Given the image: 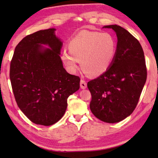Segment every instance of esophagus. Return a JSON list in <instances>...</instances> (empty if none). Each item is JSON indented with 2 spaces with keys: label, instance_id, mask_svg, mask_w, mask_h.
<instances>
[{
  "label": "esophagus",
  "instance_id": "esophagus-1",
  "mask_svg": "<svg viewBox=\"0 0 158 158\" xmlns=\"http://www.w3.org/2000/svg\"><path fill=\"white\" fill-rule=\"evenodd\" d=\"M80 87L82 89H85V88L87 87V83L84 79H81V81H80Z\"/></svg>",
  "mask_w": 158,
  "mask_h": 158
}]
</instances>
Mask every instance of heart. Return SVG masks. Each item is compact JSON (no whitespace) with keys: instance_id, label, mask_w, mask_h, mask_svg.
<instances>
[{"instance_id":"1","label":"heart","mask_w":158,"mask_h":158,"mask_svg":"<svg viewBox=\"0 0 158 158\" xmlns=\"http://www.w3.org/2000/svg\"><path fill=\"white\" fill-rule=\"evenodd\" d=\"M69 53H61V59L72 73L79 68V61L88 73L99 76L107 70L116 51L114 37L107 33L81 31L68 44Z\"/></svg>"}]
</instances>
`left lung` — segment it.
Instances as JSON below:
<instances>
[{"mask_svg":"<svg viewBox=\"0 0 158 158\" xmlns=\"http://www.w3.org/2000/svg\"><path fill=\"white\" fill-rule=\"evenodd\" d=\"M116 32L118 42L111 66L88 82L90 109L100 121L114 123L129 116L137 106L147 78L146 60L139 42L117 25L106 26Z\"/></svg>","mask_w":158,"mask_h":158,"instance_id":"8db88e82","label":"left lung"}]
</instances>
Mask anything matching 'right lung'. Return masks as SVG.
Segmentation results:
<instances>
[{"instance_id":"1","label":"right lung","mask_w":158,"mask_h":158,"mask_svg":"<svg viewBox=\"0 0 158 158\" xmlns=\"http://www.w3.org/2000/svg\"><path fill=\"white\" fill-rule=\"evenodd\" d=\"M54 28L37 31L21 40L10 62V79L15 100L34 123L49 126L66 111L67 100L79 89L80 78L63 68V43ZM48 44L51 49L41 44Z\"/></svg>"}]
</instances>
